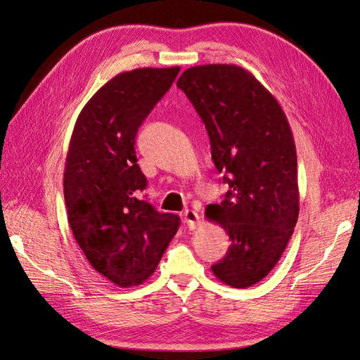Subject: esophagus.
I'll return each instance as SVG.
<instances>
[{
  "instance_id": "obj_1",
  "label": "esophagus",
  "mask_w": 360,
  "mask_h": 360,
  "mask_svg": "<svg viewBox=\"0 0 360 360\" xmlns=\"http://www.w3.org/2000/svg\"><path fill=\"white\" fill-rule=\"evenodd\" d=\"M183 217H184V222L188 224V226L191 228V230H193V228H197L198 221H200V216H198L197 212L188 209V210H184Z\"/></svg>"
}]
</instances>
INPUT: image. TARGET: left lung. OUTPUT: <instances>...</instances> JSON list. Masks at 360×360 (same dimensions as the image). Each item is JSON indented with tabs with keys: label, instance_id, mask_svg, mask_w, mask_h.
<instances>
[{
	"label": "left lung",
	"instance_id": "8db88e82",
	"mask_svg": "<svg viewBox=\"0 0 360 360\" xmlns=\"http://www.w3.org/2000/svg\"><path fill=\"white\" fill-rule=\"evenodd\" d=\"M177 86L205 124L214 167L230 186L205 209L231 240L212 270L224 284L248 288L276 266L297 224V155L288 120L255 76L234 64L189 68Z\"/></svg>",
	"mask_w": 360,
	"mask_h": 360
}]
</instances>
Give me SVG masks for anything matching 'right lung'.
Instances as JSON below:
<instances>
[{
  "label": "right lung",
  "mask_w": 360,
  "mask_h": 360,
  "mask_svg": "<svg viewBox=\"0 0 360 360\" xmlns=\"http://www.w3.org/2000/svg\"><path fill=\"white\" fill-rule=\"evenodd\" d=\"M179 72L144 68L114 76L82 108L72 132L64 169L68 219L93 269L118 287L153 275L180 225L177 214L138 198L147 179L135 153L139 126Z\"/></svg>",
  "instance_id": "1"
}]
</instances>
